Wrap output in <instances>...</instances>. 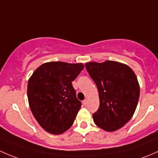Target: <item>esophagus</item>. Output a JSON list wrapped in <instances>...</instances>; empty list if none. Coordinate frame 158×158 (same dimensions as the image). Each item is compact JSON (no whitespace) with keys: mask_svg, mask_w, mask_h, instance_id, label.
Segmentation results:
<instances>
[{"mask_svg":"<svg viewBox=\"0 0 158 158\" xmlns=\"http://www.w3.org/2000/svg\"><path fill=\"white\" fill-rule=\"evenodd\" d=\"M83 104H84V106H86L87 104V99H85V100H84V101H83Z\"/></svg>","mask_w":158,"mask_h":158,"instance_id":"34e87169","label":"esophagus"}]
</instances>
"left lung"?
<instances>
[{"label": "left lung", "mask_w": 158, "mask_h": 158, "mask_svg": "<svg viewBox=\"0 0 158 158\" xmlns=\"http://www.w3.org/2000/svg\"><path fill=\"white\" fill-rule=\"evenodd\" d=\"M97 85L100 97L98 110L93 118L98 127L114 131L131 119L137 107L140 87L137 77L128 65L113 61L85 64Z\"/></svg>", "instance_id": "obj_1"}]
</instances>
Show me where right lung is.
<instances>
[{
	"mask_svg": "<svg viewBox=\"0 0 158 158\" xmlns=\"http://www.w3.org/2000/svg\"><path fill=\"white\" fill-rule=\"evenodd\" d=\"M81 63L52 61L43 64L29 79L27 97L30 110L42 128L54 135L73 125L81 106L72 81L84 69Z\"/></svg>",
	"mask_w": 158,
	"mask_h": 158,
	"instance_id": "obj_1",
	"label": "right lung"
}]
</instances>
